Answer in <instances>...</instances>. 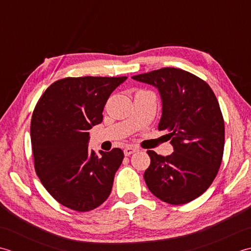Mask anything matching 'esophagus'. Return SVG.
<instances>
[{
  "instance_id": "1",
  "label": "esophagus",
  "mask_w": 251,
  "mask_h": 251,
  "mask_svg": "<svg viewBox=\"0 0 251 251\" xmlns=\"http://www.w3.org/2000/svg\"><path fill=\"white\" fill-rule=\"evenodd\" d=\"M135 151H137V150L135 147H132V146H127V147H126L125 148V151H124V152H125V155L126 156H130V155H132L133 152H135Z\"/></svg>"
}]
</instances>
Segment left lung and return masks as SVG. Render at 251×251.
Here are the masks:
<instances>
[{
	"label": "left lung",
	"instance_id": "1",
	"mask_svg": "<svg viewBox=\"0 0 251 251\" xmlns=\"http://www.w3.org/2000/svg\"><path fill=\"white\" fill-rule=\"evenodd\" d=\"M132 79L151 84L161 97L158 125L168 131L173 151H148L146 185L160 201L183 204L199 197L218 175L224 150V121L218 100L203 80L178 68H161Z\"/></svg>",
	"mask_w": 251,
	"mask_h": 251
}]
</instances>
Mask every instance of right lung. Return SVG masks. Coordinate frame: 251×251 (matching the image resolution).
I'll list each match as a JSON object with an SVG mask.
<instances>
[{
  "mask_svg": "<svg viewBox=\"0 0 251 251\" xmlns=\"http://www.w3.org/2000/svg\"><path fill=\"white\" fill-rule=\"evenodd\" d=\"M126 76L65 78L40 97L31 119L35 172L43 186L63 206L90 211L111 192L124 151L114 148L95 154L90 133L103 121L107 100Z\"/></svg>",
  "mask_w": 251,
  "mask_h": 251,
  "instance_id": "1",
  "label": "right lung"
}]
</instances>
